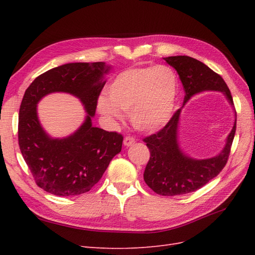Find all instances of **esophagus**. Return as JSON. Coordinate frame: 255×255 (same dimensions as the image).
Wrapping results in <instances>:
<instances>
[{
	"instance_id": "obj_1",
	"label": "esophagus",
	"mask_w": 255,
	"mask_h": 255,
	"mask_svg": "<svg viewBox=\"0 0 255 255\" xmlns=\"http://www.w3.org/2000/svg\"><path fill=\"white\" fill-rule=\"evenodd\" d=\"M135 143V139L133 137H126L125 138V140H123V144H125L126 146H130V145H133Z\"/></svg>"
}]
</instances>
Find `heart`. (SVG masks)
<instances>
[{"label":"heart","instance_id":"obj_1","mask_svg":"<svg viewBox=\"0 0 255 255\" xmlns=\"http://www.w3.org/2000/svg\"><path fill=\"white\" fill-rule=\"evenodd\" d=\"M179 78L171 67H136L121 71L109 86V97L98 99V109L113 121L128 113L132 125L142 132L164 127L172 117L179 97Z\"/></svg>","mask_w":255,"mask_h":255}]
</instances>
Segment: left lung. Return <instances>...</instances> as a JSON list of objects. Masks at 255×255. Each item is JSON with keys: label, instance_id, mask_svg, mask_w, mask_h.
<instances>
[{"label": "left lung", "instance_id": "1", "mask_svg": "<svg viewBox=\"0 0 255 255\" xmlns=\"http://www.w3.org/2000/svg\"><path fill=\"white\" fill-rule=\"evenodd\" d=\"M174 68L185 90L184 105L204 91H219L234 107L230 89L221 76L195 58L179 55L164 58ZM182 107V109H183ZM182 109L177 111L158 133L144 138L150 150V159L143 173L145 184L161 196H179L196 191L210 182L226 166L236 129L234 125L226 143L217 155L195 158L185 152L179 142V125Z\"/></svg>", "mask_w": 255, "mask_h": 255}]
</instances>
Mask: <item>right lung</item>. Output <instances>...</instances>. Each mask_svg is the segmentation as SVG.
<instances>
[{"label": "right lung", "instance_id": "obj_1", "mask_svg": "<svg viewBox=\"0 0 255 255\" xmlns=\"http://www.w3.org/2000/svg\"><path fill=\"white\" fill-rule=\"evenodd\" d=\"M111 70L102 61L61 65L38 76L25 90L19 112L20 150L37 185L49 194L69 197L89 191L120 153L121 135L92 126ZM55 92L78 97L87 112L81 127L61 138L45 132L36 112L41 99Z\"/></svg>", "mask_w": 255, "mask_h": 255}]
</instances>
